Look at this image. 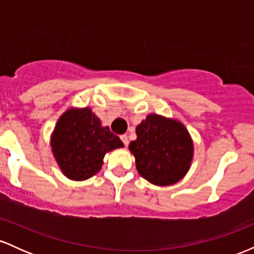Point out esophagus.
Returning a JSON list of instances; mask_svg holds the SVG:
<instances>
[{
    "label": "esophagus",
    "mask_w": 254,
    "mask_h": 254,
    "mask_svg": "<svg viewBox=\"0 0 254 254\" xmlns=\"http://www.w3.org/2000/svg\"><path fill=\"white\" fill-rule=\"evenodd\" d=\"M121 139H122V142H123V143H124L125 147H127V145L129 144V138H127V135H122L121 136Z\"/></svg>",
    "instance_id": "1"
}]
</instances>
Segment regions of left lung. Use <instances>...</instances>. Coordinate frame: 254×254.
<instances>
[{
	"mask_svg": "<svg viewBox=\"0 0 254 254\" xmlns=\"http://www.w3.org/2000/svg\"><path fill=\"white\" fill-rule=\"evenodd\" d=\"M137 139L129 144L136 168L154 185L167 186L188 173L193 143L180 122L157 115L147 116L136 127Z\"/></svg>",
	"mask_w": 254,
	"mask_h": 254,
	"instance_id": "1",
	"label": "left lung"
}]
</instances>
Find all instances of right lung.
<instances>
[{
	"instance_id": "right-lung-1",
	"label": "right lung",
	"mask_w": 254,
	"mask_h": 254,
	"mask_svg": "<svg viewBox=\"0 0 254 254\" xmlns=\"http://www.w3.org/2000/svg\"><path fill=\"white\" fill-rule=\"evenodd\" d=\"M124 147L118 136L92 110L70 109L58 119L51 148L63 174L72 180H86L100 171L107 151Z\"/></svg>"
}]
</instances>
